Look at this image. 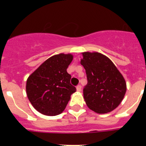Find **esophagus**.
Wrapping results in <instances>:
<instances>
[{
	"label": "esophagus",
	"mask_w": 146,
	"mask_h": 146,
	"mask_svg": "<svg viewBox=\"0 0 146 146\" xmlns=\"http://www.w3.org/2000/svg\"><path fill=\"white\" fill-rule=\"evenodd\" d=\"M76 90H77V92L81 91L82 90V86L80 85H78L77 86H76Z\"/></svg>",
	"instance_id": "esophagus-1"
}]
</instances>
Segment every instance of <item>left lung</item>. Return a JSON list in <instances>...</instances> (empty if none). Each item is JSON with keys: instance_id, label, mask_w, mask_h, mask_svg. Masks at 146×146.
<instances>
[{"instance_id": "left-lung-1", "label": "left lung", "mask_w": 146, "mask_h": 146, "mask_svg": "<svg viewBox=\"0 0 146 146\" xmlns=\"http://www.w3.org/2000/svg\"><path fill=\"white\" fill-rule=\"evenodd\" d=\"M81 64L86 70L88 83L83 89L87 106L98 113L115 109L127 91L124 78L113 62L98 52L82 53Z\"/></svg>"}]
</instances>
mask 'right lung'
<instances>
[{"instance_id":"obj_1","label":"right lung","mask_w":146,"mask_h":146,"mask_svg":"<svg viewBox=\"0 0 146 146\" xmlns=\"http://www.w3.org/2000/svg\"><path fill=\"white\" fill-rule=\"evenodd\" d=\"M73 55H54L46 60L29 76L26 93L33 106L42 114L56 116L61 113L76 92L70 84L71 76L66 69Z\"/></svg>"}]
</instances>
